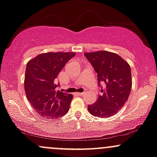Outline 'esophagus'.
<instances>
[{
	"instance_id": "1",
	"label": "esophagus",
	"mask_w": 157,
	"mask_h": 157,
	"mask_svg": "<svg viewBox=\"0 0 157 157\" xmlns=\"http://www.w3.org/2000/svg\"><path fill=\"white\" fill-rule=\"evenodd\" d=\"M77 94H78V95H80V96H82V95H83V94H84V92H77Z\"/></svg>"
}]
</instances>
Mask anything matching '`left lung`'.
I'll return each mask as SVG.
<instances>
[{"label":"left lung","instance_id":"8db88e82","mask_svg":"<svg viewBox=\"0 0 157 157\" xmlns=\"http://www.w3.org/2000/svg\"><path fill=\"white\" fill-rule=\"evenodd\" d=\"M84 54L98 74V86L104 85L101 95L94 104L88 106V110L94 116L109 118L118 113L128 99L132 89L130 66L119 55L109 51Z\"/></svg>","mask_w":157,"mask_h":157}]
</instances>
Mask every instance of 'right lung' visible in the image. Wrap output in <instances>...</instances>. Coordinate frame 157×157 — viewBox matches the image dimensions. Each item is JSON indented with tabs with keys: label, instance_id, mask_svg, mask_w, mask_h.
<instances>
[{
	"label": "right lung",
	"instance_id": "obj_1",
	"mask_svg": "<svg viewBox=\"0 0 157 157\" xmlns=\"http://www.w3.org/2000/svg\"><path fill=\"white\" fill-rule=\"evenodd\" d=\"M74 52L40 53L27 63L25 90L31 106L41 116L60 118L66 114L73 95L57 89L55 80Z\"/></svg>",
	"mask_w": 157,
	"mask_h": 157
}]
</instances>
